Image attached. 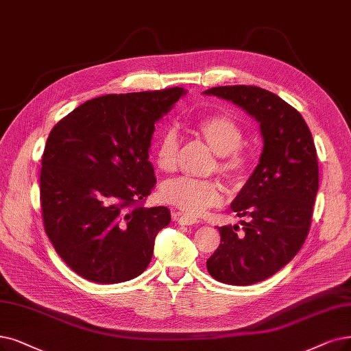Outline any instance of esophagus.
<instances>
[{
	"mask_svg": "<svg viewBox=\"0 0 351 351\" xmlns=\"http://www.w3.org/2000/svg\"><path fill=\"white\" fill-rule=\"evenodd\" d=\"M171 216H173V219L178 223V224H200L202 223V220H199V219H195V217H193V216H186V215H181V213H178V212H171Z\"/></svg>",
	"mask_w": 351,
	"mask_h": 351,
	"instance_id": "1",
	"label": "esophagus"
}]
</instances>
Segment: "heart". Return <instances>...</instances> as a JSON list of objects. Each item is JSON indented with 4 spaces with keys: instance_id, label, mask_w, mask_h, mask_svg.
<instances>
[{
    "instance_id": "1",
    "label": "heart",
    "mask_w": 351,
    "mask_h": 351,
    "mask_svg": "<svg viewBox=\"0 0 351 351\" xmlns=\"http://www.w3.org/2000/svg\"><path fill=\"white\" fill-rule=\"evenodd\" d=\"M195 132L216 152V162L210 171H217L230 184L241 183L246 176L250 156L241 145L243 130L241 123L228 114H212L195 122ZM180 139L174 128H168L161 135L156 149V164L162 173H173L178 164ZM161 199L187 215H203L210 207L220 204L223 186L216 178L180 177L167 181L161 187Z\"/></svg>"
}]
</instances>
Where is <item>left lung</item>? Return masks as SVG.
Segmentation results:
<instances>
[{
    "label": "left lung",
    "instance_id": "1",
    "mask_svg": "<svg viewBox=\"0 0 351 351\" xmlns=\"http://www.w3.org/2000/svg\"><path fill=\"white\" fill-rule=\"evenodd\" d=\"M243 108L261 123L263 151L247 183L232 203L239 226L219 228L220 245L207 271L228 285L268 279L298 254L310 232L318 191V160L313 135L300 112L258 86L207 89Z\"/></svg>",
    "mask_w": 351,
    "mask_h": 351
}]
</instances>
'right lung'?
<instances>
[{
    "label": "right lung",
    "instance_id": "obj_1",
    "mask_svg": "<svg viewBox=\"0 0 351 351\" xmlns=\"http://www.w3.org/2000/svg\"><path fill=\"white\" fill-rule=\"evenodd\" d=\"M184 89L105 95L54 125L41 157L40 204L59 256L82 278L118 284L141 275L171 220L144 207L156 187L148 149L156 122Z\"/></svg>",
    "mask_w": 351,
    "mask_h": 351
}]
</instances>
